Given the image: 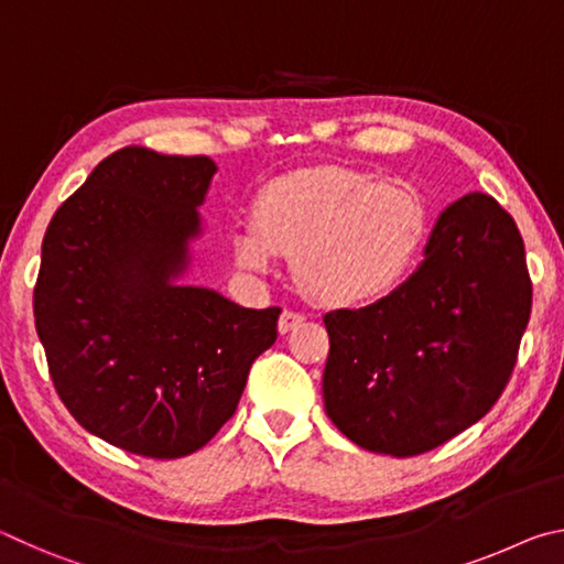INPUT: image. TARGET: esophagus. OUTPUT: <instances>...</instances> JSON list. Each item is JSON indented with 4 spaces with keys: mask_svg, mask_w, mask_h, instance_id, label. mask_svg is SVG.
<instances>
[{
    "mask_svg": "<svg viewBox=\"0 0 564 564\" xmlns=\"http://www.w3.org/2000/svg\"><path fill=\"white\" fill-rule=\"evenodd\" d=\"M305 321V316L301 311H293V308H283V313H281V318H279V330L281 333H289V330H293L295 326H301V323Z\"/></svg>",
    "mask_w": 564,
    "mask_h": 564,
    "instance_id": "esophagus-1",
    "label": "esophagus"
}]
</instances>
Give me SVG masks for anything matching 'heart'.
Here are the masks:
<instances>
[{
  "instance_id": "heart-1",
  "label": "heart",
  "mask_w": 564,
  "mask_h": 564,
  "mask_svg": "<svg viewBox=\"0 0 564 564\" xmlns=\"http://www.w3.org/2000/svg\"><path fill=\"white\" fill-rule=\"evenodd\" d=\"M425 204L400 178L316 169L269 186L256 224L234 234V256L265 271L279 251L293 256L295 281L323 305H356L403 279L425 236Z\"/></svg>"
}]
</instances>
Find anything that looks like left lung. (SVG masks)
Masks as SVG:
<instances>
[{"label": "left lung", "mask_w": 564, "mask_h": 564, "mask_svg": "<svg viewBox=\"0 0 564 564\" xmlns=\"http://www.w3.org/2000/svg\"><path fill=\"white\" fill-rule=\"evenodd\" d=\"M532 308L524 243L488 194L437 218L425 261L358 311L326 313V413L370 453L413 457L445 445L498 403Z\"/></svg>", "instance_id": "obj_1"}]
</instances>
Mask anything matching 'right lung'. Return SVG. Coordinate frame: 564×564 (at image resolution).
<instances>
[{
	"label": "right lung",
	"mask_w": 564,
	"mask_h": 564,
	"mask_svg": "<svg viewBox=\"0 0 564 564\" xmlns=\"http://www.w3.org/2000/svg\"><path fill=\"white\" fill-rule=\"evenodd\" d=\"M216 164L113 151L56 208L42 241L34 323L52 383L84 431L174 460L236 413L281 308H241L178 285Z\"/></svg>",
	"instance_id": "obj_1"
}]
</instances>
